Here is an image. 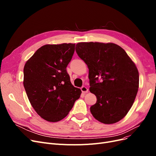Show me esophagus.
<instances>
[{
    "label": "esophagus",
    "instance_id": "obj_1",
    "mask_svg": "<svg viewBox=\"0 0 156 156\" xmlns=\"http://www.w3.org/2000/svg\"><path fill=\"white\" fill-rule=\"evenodd\" d=\"M81 90V91H82L83 93H87L88 92V89L86 87H82Z\"/></svg>",
    "mask_w": 156,
    "mask_h": 156
}]
</instances>
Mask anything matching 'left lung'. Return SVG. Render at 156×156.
<instances>
[{
  "instance_id": "1",
  "label": "left lung",
  "mask_w": 156,
  "mask_h": 156,
  "mask_svg": "<svg viewBox=\"0 0 156 156\" xmlns=\"http://www.w3.org/2000/svg\"><path fill=\"white\" fill-rule=\"evenodd\" d=\"M75 51L88 66L89 90L97 98L90 107L92 115L105 124L120 121L138 92L139 75L135 63L121 47L112 43L81 42Z\"/></svg>"
}]
</instances>
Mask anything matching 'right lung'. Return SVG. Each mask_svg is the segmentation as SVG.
<instances>
[{"label":"right lung","instance_id":"1","mask_svg":"<svg viewBox=\"0 0 156 156\" xmlns=\"http://www.w3.org/2000/svg\"><path fill=\"white\" fill-rule=\"evenodd\" d=\"M75 44L45 45L24 66V85L31 105L42 119L58 122L66 116L81 90L71 83L66 67Z\"/></svg>","mask_w":156,"mask_h":156}]
</instances>
